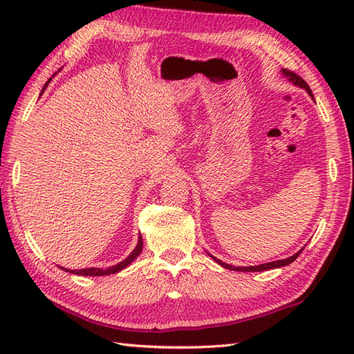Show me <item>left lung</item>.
Listing matches in <instances>:
<instances>
[{
    "label": "left lung",
    "instance_id": "obj_1",
    "mask_svg": "<svg viewBox=\"0 0 354 354\" xmlns=\"http://www.w3.org/2000/svg\"><path fill=\"white\" fill-rule=\"evenodd\" d=\"M281 74L284 77H288L289 79V82H292L293 85L295 86H299V88H303V89H306L307 93H309V95L310 97H313V94H312V89L309 88V85L306 84V82L298 76V74H295V73H292V71H289V70H286V68H281ZM304 250V248H303ZM303 250H299L297 254H293L292 257H288V259H283V260H277V261H269V263H263V265H257V266H232V265H228V263H223V261H221L219 259H216V257H213L212 254H208L209 257H212L216 263H219V265L222 266V268H225V269H230V270H239V272H261V270H268V269H275V268H283V266H288V265H290L292 261H295L297 260V257L299 254H301V251Z\"/></svg>",
    "mask_w": 354,
    "mask_h": 354
}]
</instances>
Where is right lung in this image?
Instances as JSON below:
<instances>
[{
  "instance_id": "obj_1",
  "label": "right lung",
  "mask_w": 354,
  "mask_h": 354,
  "mask_svg": "<svg viewBox=\"0 0 354 354\" xmlns=\"http://www.w3.org/2000/svg\"><path fill=\"white\" fill-rule=\"evenodd\" d=\"M50 80H51V79H50ZM50 80H48V82H50ZM48 82H47V84H45L44 89L47 88ZM44 89H42V93H44ZM141 251H142V239H141V234H140L138 243H137V246H135V250H133L129 255H127V257H126L123 261L117 263V265H114V266L106 268V269H102V268H86V269H79V270H76V269L71 270V269H66V268H61V269L66 270V272H71V274H76V275H85V277H102V275L117 274V272H120V270H123L124 268L129 266L131 263L141 254Z\"/></svg>"
}]
</instances>
